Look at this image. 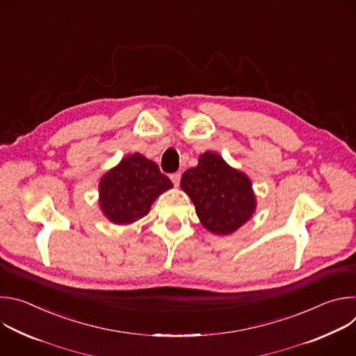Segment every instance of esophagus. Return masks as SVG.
<instances>
[{
  "mask_svg": "<svg viewBox=\"0 0 356 356\" xmlns=\"http://www.w3.org/2000/svg\"><path fill=\"white\" fill-rule=\"evenodd\" d=\"M180 177H181L180 173H173V175H170V180L173 181V184H175L176 187H177L179 183H180Z\"/></svg>",
  "mask_w": 356,
  "mask_h": 356,
  "instance_id": "obj_1",
  "label": "esophagus"
}]
</instances>
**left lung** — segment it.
<instances>
[{"mask_svg":"<svg viewBox=\"0 0 356 356\" xmlns=\"http://www.w3.org/2000/svg\"><path fill=\"white\" fill-rule=\"evenodd\" d=\"M180 186L193 201L201 225L211 234L231 235L257 211L250 179L216 152L200 155L198 165L183 173Z\"/></svg>","mask_w":356,"mask_h":356,"instance_id":"obj_1","label":"left lung"}]
</instances>
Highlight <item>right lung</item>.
I'll list each match as a JSON object with an SVG mask.
<instances>
[{"mask_svg":"<svg viewBox=\"0 0 356 356\" xmlns=\"http://www.w3.org/2000/svg\"><path fill=\"white\" fill-rule=\"evenodd\" d=\"M172 187L159 166L136 152L101 177L98 204L108 221L129 225L147 216L154 201Z\"/></svg>","mask_w":356,"mask_h":356,"instance_id":"obj_1","label":"right lung"}]
</instances>
